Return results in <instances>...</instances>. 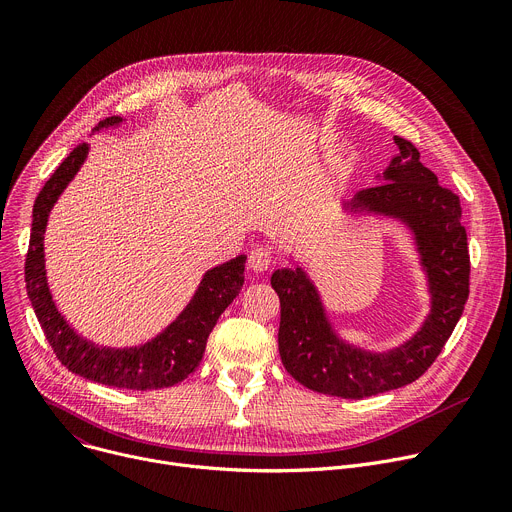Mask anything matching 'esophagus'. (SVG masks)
I'll return each instance as SVG.
<instances>
[{
	"instance_id": "obj_1",
	"label": "esophagus",
	"mask_w": 512,
	"mask_h": 512,
	"mask_svg": "<svg viewBox=\"0 0 512 512\" xmlns=\"http://www.w3.org/2000/svg\"><path fill=\"white\" fill-rule=\"evenodd\" d=\"M248 264H250V268H252L254 272H264V270H268V268L272 266V252H270L268 248L258 246V248H254V250L250 252Z\"/></svg>"
}]
</instances>
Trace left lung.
<instances>
[{"instance_id": "8db88e82", "label": "left lung", "mask_w": 512, "mask_h": 512, "mask_svg": "<svg viewBox=\"0 0 512 512\" xmlns=\"http://www.w3.org/2000/svg\"><path fill=\"white\" fill-rule=\"evenodd\" d=\"M394 144L399 154L382 173L384 183L358 191L344 209L399 219L411 230L431 295L429 315L417 333L399 348L362 350L333 329L301 266L270 276L280 299V360L297 382L321 394L366 399L415 382L441 354L468 301L470 254L460 197L437 183L409 140L394 136Z\"/></svg>"}]
</instances>
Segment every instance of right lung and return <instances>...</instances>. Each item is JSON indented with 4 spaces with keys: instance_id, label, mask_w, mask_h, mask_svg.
Returning a JSON list of instances; mask_svg holds the SVG:
<instances>
[{
    "instance_id": "1",
    "label": "right lung",
    "mask_w": 512,
    "mask_h": 512,
    "mask_svg": "<svg viewBox=\"0 0 512 512\" xmlns=\"http://www.w3.org/2000/svg\"><path fill=\"white\" fill-rule=\"evenodd\" d=\"M124 120L111 116L95 126L116 128ZM89 154V144H79L54 170L38 193L32 209V234L26 256V289L40 327L56 358L73 374L87 380L128 390H158L175 386L197 370L211 329L244 287L246 256L240 254L207 270L189 305L179 317L142 346L105 348L79 335L56 309L44 268V232L48 215L61 193L75 179Z\"/></svg>"
}]
</instances>
